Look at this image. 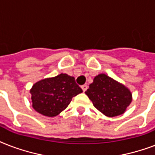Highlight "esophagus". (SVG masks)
<instances>
[{
	"label": "esophagus",
	"mask_w": 155,
	"mask_h": 155,
	"mask_svg": "<svg viewBox=\"0 0 155 155\" xmlns=\"http://www.w3.org/2000/svg\"><path fill=\"white\" fill-rule=\"evenodd\" d=\"M81 88H82L84 92H85V91L87 89V85H86V84L82 85V86H81Z\"/></svg>",
	"instance_id": "esophagus-1"
}]
</instances>
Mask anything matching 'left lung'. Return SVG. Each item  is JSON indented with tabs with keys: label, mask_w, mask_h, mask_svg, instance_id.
I'll return each instance as SVG.
<instances>
[{
	"label": "left lung",
	"mask_w": 155,
	"mask_h": 155,
	"mask_svg": "<svg viewBox=\"0 0 155 155\" xmlns=\"http://www.w3.org/2000/svg\"><path fill=\"white\" fill-rule=\"evenodd\" d=\"M85 94L95 108L108 117L123 114L132 102L130 90L103 73L93 79Z\"/></svg>",
	"instance_id": "8db88e82"
}]
</instances>
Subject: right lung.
I'll return each instance as SVG.
<instances>
[{
    "mask_svg": "<svg viewBox=\"0 0 155 155\" xmlns=\"http://www.w3.org/2000/svg\"><path fill=\"white\" fill-rule=\"evenodd\" d=\"M82 92L75 78L63 73L38 81L30 90L34 109L51 117L58 115L68 107L72 97Z\"/></svg>",
    "mask_w": 155,
    "mask_h": 155,
    "instance_id": "add662e5",
    "label": "right lung"
}]
</instances>
